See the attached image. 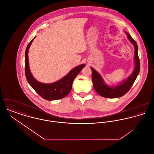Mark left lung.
Listing matches in <instances>:
<instances>
[{"label": "left lung", "instance_id": "left-lung-1", "mask_svg": "<svg viewBox=\"0 0 154 154\" xmlns=\"http://www.w3.org/2000/svg\"><path fill=\"white\" fill-rule=\"evenodd\" d=\"M129 42L132 43L134 48V67L131 75L125 80H123L116 86H110L104 81L102 76L94 68L90 67L92 70V80L93 86L97 93L106 98H119L126 94L132 87L140 70V62L138 56V47L136 42L132 38L131 35L125 32Z\"/></svg>", "mask_w": 154, "mask_h": 154}]
</instances>
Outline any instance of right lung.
<instances>
[{"label": "right lung", "mask_w": 154, "mask_h": 154, "mask_svg": "<svg viewBox=\"0 0 154 154\" xmlns=\"http://www.w3.org/2000/svg\"><path fill=\"white\" fill-rule=\"evenodd\" d=\"M28 44L25 50V73L26 80L31 87L43 98L46 100L52 101L65 98L69 94L72 88L73 80L80 72V71L85 67L84 64H81L72 69L66 76L60 80L51 84H45L37 81L32 76L29 66L28 61V51L30 45L32 44L34 38Z\"/></svg>", "instance_id": "add662e5"}]
</instances>
